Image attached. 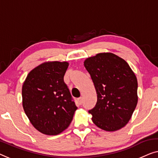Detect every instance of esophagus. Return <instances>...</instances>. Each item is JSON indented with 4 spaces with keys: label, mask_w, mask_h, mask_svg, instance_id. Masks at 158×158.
<instances>
[{
    "label": "esophagus",
    "mask_w": 158,
    "mask_h": 158,
    "mask_svg": "<svg viewBox=\"0 0 158 158\" xmlns=\"http://www.w3.org/2000/svg\"><path fill=\"white\" fill-rule=\"evenodd\" d=\"M77 102H78V103L80 105H82V103H83V98H82L81 97L79 98L78 99H77Z\"/></svg>",
    "instance_id": "obj_1"
}]
</instances>
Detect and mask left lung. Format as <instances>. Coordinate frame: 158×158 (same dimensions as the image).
<instances>
[{
	"label": "left lung",
	"instance_id": "obj_1",
	"mask_svg": "<svg viewBox=\"0 0 158 158\" xmlns=\"http://www.w3.org/2000/svg\"><path fill=\"white\" fill-rule=\"evenodd\" d=\"M85 68L90 73L97 93V102L89 113L98 127L115 131L128 123L138 103V81L128 64L110 52L87 58Z\"/></svg>",
	"mask_w": 158,
	"mask_h": 158
}]
</instances>
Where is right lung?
Returning <instances> with one entry per match:
<instances>
[{
	"label": "right lung",
	"mask_w": 158,
	"mask_h": 158,
	"mask_svg": "<svg viewBox=\"0 0 158 158\" xmlns=\"http://www.w3.org/2000/svg\"><path fill=\"white\" fill-rule=\"evenodd\" d=\"M67 62L41 64L29 73L22 88L23 107L35 129L56 135L69 126L77 110L64 83Z\"/></svg>",
	"instance_id": "add662e5"
}]
</instances>
